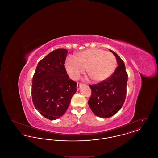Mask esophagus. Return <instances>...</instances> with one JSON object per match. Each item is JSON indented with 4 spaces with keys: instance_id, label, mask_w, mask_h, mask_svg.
<instances>
[{
    "instance_id": "obj_1",
    "label": "esophagus",
    "mask_w": 158,
    "mask_h": 158,
    "mask_svg": "<svg viewBox=\"0 0 158 158\" xmlns=\"http://www.w3.org/2000/svg\"><path fill=\"white\" fill-rule=\"evenodd\" d=\"M83 85H84V84H83L82 83H77V90H79V88H80V87L81 86H82Z\"/></svg>"
}]
</instances>
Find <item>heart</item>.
<instances>
[{"mask_svg":"<svg viewBox=\"0 0 158 158\" xmlns=\"http://www.w3.org/2000/svg\"><path fill=\"white\" fill-rule=\"evenodd\" d=\"M117 60L113 53L101 49L83 51L75 59L69 58L66 68L69 75L77 79L85 72L95 82H102L111 75L115 69Z\"/></svg>","mask_w":158,"mask_h":158,"instance_id":"b5f03b06","label":"heart"}]
</instances>
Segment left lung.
Returning a JSON list of instances; mask_svg holds the SVG:
<instances>
[{
	"mask_svg": "<svg viewBox=\"0 0 158 158\" xmlns=\"http://www.w3.org/2000/svg\"><path fill=\"white\" fill-rule=\"evenodd\" d=\"M110 50L115 56L118 66L108 79L89 85L92 94L88 104L95 115L102 118L111 117L120 110L127 92L128 75L124 61L114 52Z\"/></svg>",
	"mask_w": 158,
	"mask_h": 158,
	"instance_id": "left-lung-1",
	"label": "left lung"
}]
</instances>
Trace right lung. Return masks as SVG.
I'll use <instances>...</instances> for the list:
<instances>
[{"label":"right lung","instance_id":"1","mask_svg":"<svg viewBox=\"0 0 158 158\" xmlns=\"http://www.w3.org/2000/svg\"><path fill=\"white\" fill-rule=\"evenodd\" d=\"M68 50L59 48L38 63L32 77V99L35 108L50 120L60 118L68 110L77 83L69 79L64 63Z\"/></svg>","mask_w":158,"mask_h":158}]
</instances>
